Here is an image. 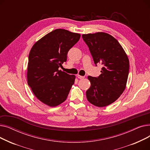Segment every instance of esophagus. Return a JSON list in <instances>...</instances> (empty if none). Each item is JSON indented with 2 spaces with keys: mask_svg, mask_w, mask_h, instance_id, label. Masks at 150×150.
<instances>
[{
  "mask_svg": "<svg viewBox=\"0 0 150 150\" xmlns=\"http://www.w3.org/2000/svg\"><path fill=\"white\" fill-rule=\"evenodd\" d=\"M77 77H78V78H80V79H83V78H84L85 76H81V75H77Z\"/></svg>",
  "mask_w": 150,
  "mask_h": 150,
  "instance_id": "esophagus-1",
  "label": "esophagus"
}]
</instances>
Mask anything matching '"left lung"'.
Here are the masks:
<instances>
[{
    "label": "left lung",
    "mask_w": 150,
    "mask_h": 150,
    "mask_svg": "<svg viewBox=\"0 0 150 150\" xmlns=\"http://www.w3.org/2000/svg\"><path fill=\"white\" fill-rule=\"evenodd\" d=\"M94 63H100L101 74L88 76L91 87L86 91L90 103L97 107L111 105L120 97L126 88L129 74V59L123 47L112 36L104 32L84 34Z\"/></svg>",
    "instance_id": "8db88e82"
}]
</instances>
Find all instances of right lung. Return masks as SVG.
<instances>
[{
  "label": "right lung",
  "instance_id": "1",
  "mask_svg": "<svg viewBox=\"0 0 150 150\" xmlns=\"http://www.w3.org/2000/svg\"><path fill=\"white\" fill-rule=\"evenodd\" d=\"M81 35L56 29L38 41L28 56L27 83L36 97L50 107L64 102L74 84L75 76L58 70L67 61L69 50Z\"/></svg>",
  "mask_w": 150,
  "mask_h": 150
}]
</instances>
